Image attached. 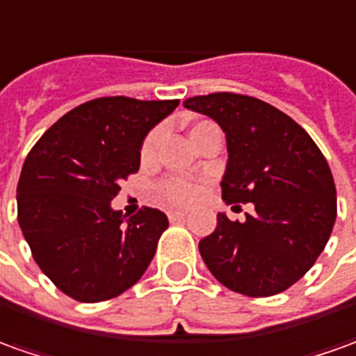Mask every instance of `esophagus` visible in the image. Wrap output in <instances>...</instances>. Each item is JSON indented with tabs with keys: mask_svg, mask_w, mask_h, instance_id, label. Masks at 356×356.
I'll return each instance as SVG.
<instances>
[{
	"mask_svg": "<svg viewBox=\"0 0 356 356\" xmlns=\"http://www.w3.org/2000/svg\"><path fill=\"white\" fill-rule=\"evenodd\" d=\"M185 216H187V212H185V210H169V212H168V218L171 220V222L183 220Z\"/></svg>",
	"mask_w": 356,
	"mask_h": 356,
	"instance_id": "34e87169",
	"label": "esophagus"
}]
</instances>
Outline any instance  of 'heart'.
I'll use <instances>...</instances> for the list:
<instances>
[{"label": "heart", "instance_id": "1", "mask_svg": "<svg viewBox=\"0 0 356 356\" xmlns=\"http://www.w3.org/2000/svg\"><path fill=\"white\" fill-rule=\"evenodd\" d=\"M212 128H218L214 122L210 120H198V122H193L191 128H188V136L193 140V144L197 142L198 138L202 136L204 132H209ZM161 128H154L142 142V149H140V159L144 163H149L152 159L156 158V152H158L159 142H161ZM197 185L193 181H187V179H179V177H168L158 181L154 185V193H156V198H158L161 204H168V207H185L188 204L193 198L197 197Z\"/></svg>", "mask_w": 356, "mask_h": 356}]
</instances>
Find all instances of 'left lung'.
<instances>
[{"instance_id":"8db88e82","label":"left lung","mask_w":356,"mask_h":356,"mask_svg":"<svg viewBox=\"0 0 356 356\" xmlns=\"http://www.w3.org/2000/svg\"><path fill=\"white\" fill-rule=\"evenodd\" d=\"M183 105L226 132L222 198L255 209L243 222L220 212L216 229L198 241L207 267L226 289L251 298L290 289L320 257L337 216L320 147L289 115L255 97L222 91Z\"/></svg>"}]
</instances>
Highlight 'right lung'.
I'll return each instance as SVG.
<instances>
[{
	"mask_svg": "<svg viewBox=\"0 0 356 356\" xmlns=\"http://www.w3.org/2000/svg\"><path fill=\"white\" fill-rule=\"evenodd\" d=\"M177 105V99L99 97L66 113L29 152L17 220L36 265L70 298H115L154 259L168 216L144 207L127 218L111 200L140 169L147 132Z\"/></svg>",
	"mask_w": 356,
	"mask_h": 356,
	"instance_id": "1",
	"label": "right lung"
}]
</instances>
